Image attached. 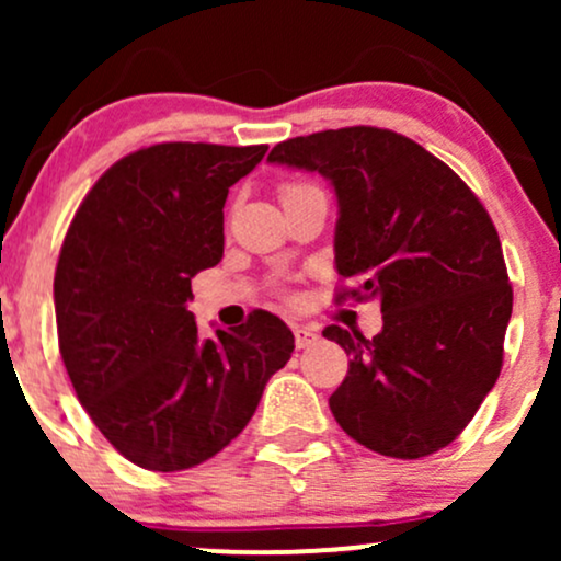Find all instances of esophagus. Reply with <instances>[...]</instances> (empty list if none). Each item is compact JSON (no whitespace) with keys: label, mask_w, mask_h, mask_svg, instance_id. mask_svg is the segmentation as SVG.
<instances>
[{"label":"esophagus","mask_w":561,"mask_h":561,"mask_svg":"<svg viewBox=\"0 0 561 561\" xmlns=\"http://www.w3.org/2000/svg\"><path fill=\"white\" fill-rule=\"evenodd\" d=\"M293 334H295V345L298 347H308L319 340V334L313 332L311 327H293Z\"/></svg>","instance_id":"1"}]
</instances>
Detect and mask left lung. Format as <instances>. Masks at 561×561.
<instances>
[{
    "label": "left lung",
    "mask_w": 561,
    "mask_h": 561,
    "mask_svg": "<svg viewBox=\"0 0 561 561\" xmlns=\"http://www.w3.org/2000/svg\"><path fill=\"white\" fill-rule=\"evenodd\" d=\"M268 160L319 171L337 197L334 268L379 300L382 332L324 330L351 353L340 427L392 459L446 448L499 379L512 317L499 231L474 192L401 134L347 126L279 141Z\"/></svg>",
    "instance_id": "left-lung-1"
}]
</instances>
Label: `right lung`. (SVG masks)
Masks as SVG:
<instances>
[{"instance_id": "obj_1", "label": "right lung", "mask_w": 561, "mask_h": 561, "mask_svg": "<svg viewBox=\"0 0 561 561\" xmlns=\"http://www.w3.org/2000/svg\"><path fill=\"white\" fill-rule=\"evenodd\" d=\"M266 150L145 147L102 173L70 221L55 272L60 356L96 430L137 467L179 472L227 448L293 356L274 313L199 337L186 308L192 276L224 255L229 186Z\"/></svg>"}]
</instances>
